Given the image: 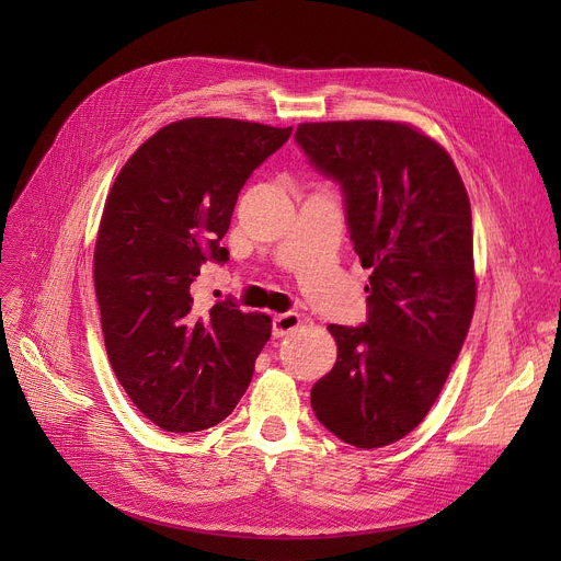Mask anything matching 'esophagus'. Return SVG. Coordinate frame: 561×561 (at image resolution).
Here are the masks:
<instances>
[{
	"mask_svg": "<svg viewBox=\"0 0 561 561\" xmlns=\"http://www.w3.org/2000/svg\"><path fill=\"white\" fill-rule=\"evenodd\" d=\"M298 325H300V313H296V311L279 313V316L273 318V336H275V339H282V336H286L288 332L298 330Z\"/></svg>",
	"mask_w": 561,
	"mask_h": 561,
	"instance_id": "1",
	"label": "esophagus"
}]
</instances>
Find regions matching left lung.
Listing matches in <instances>:
<instances>
[{
    "label": "left lung",
    "instance_id": "1",
    "mask_svg": "<svg viewBox=\"0 0 561 561\" xmlns=\"http://www.w3.org/2000/svg\"><path fill=\"white\" fill-rule=\"evenodd\" d=\"M296 140L339 182L370 268L368 320L330 325L339 357L311 389L313 414L343 444L389 446L427 416L473 318L468 193L444 147L402 123H305Z\"/></svg>",
    "mask_w": 561,
    "mask_h": 561
}]
</instances>
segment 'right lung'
<instances>
[{
	"instance_id": "obj_1",
	"label": "right lung",
	"mask_w": 561,
	"mask_h": 561,
	"mask_svg": "<svg viewBox=\"0 0 561 561\" xmlns=\"http://www.w3.org/2000/svg\"><path fill=\"white\" fill-rule=\"evenodd\" d=\"M229 117H186L147 138L115 176L95 243V296L113 373L165 432L225 421L250 387L273 320L236 302L195 311L191 288L250 174L288 140Z\"/></svg>"
}]
</instances>
